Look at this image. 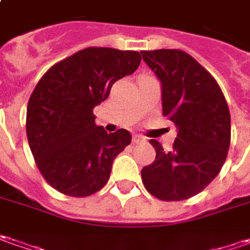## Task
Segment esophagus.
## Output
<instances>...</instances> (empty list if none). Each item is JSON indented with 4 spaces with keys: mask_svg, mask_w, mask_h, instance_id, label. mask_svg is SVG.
<instances>
[{
    "mask_svg": "<svg viewBox=\"0 0 250 250\" xmlns=\"http://www.w3.org/2000/svg\"><path fill=\"white\" fill-rule=\"evenodd\" d=\"M145 141V138L141 135H134L133 137V144H140V142Z\"/></svg>",
    "mask_w": 250,
    "mask_h": 250,
    "instance_id": "esophagus-1",
    "label": "esophagus"
}]
</instances>
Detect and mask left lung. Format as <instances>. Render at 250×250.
Instances as JSON below:
<instances>
[{"label": "left lung", "mask_w": 250, "mask_h": 250, "mask_svg": "<svg viewBox=\"0 0 250 250\" xmlns=\"http://www.w3.org/2000/svg\"><path fill=\"white\" fill-rule=\"evenodd\" d=\"M158 77L163 115L176 125L171 151L151 140L156 158L141 170L148 192L162 201H184L216 178L227 158L231 117L217 82L180 49L141 51Z\"/></svg>", "instance_id": "obj_1"}]
</instances>
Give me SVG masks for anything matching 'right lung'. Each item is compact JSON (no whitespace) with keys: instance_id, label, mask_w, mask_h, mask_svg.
<instances>
[{"instance_id":"right-lung-1","label":"right lung","mask_w":250,"mask_h":250,"mask_svg":"<svg viewBox=\"0 0 250 250\" xmlns=\"http://www.w3.org/2000/svg\"><path fill=\"white\" fill-rule=\"evenodd\" d=\"M140 62L137 51L91 47L41 77L29 99L26 133L40 173L56 191L82 198L108 183L113 160L131 134L125 128L108 134L95 125L92 110Z\"/></svg>"}]
</instances>
